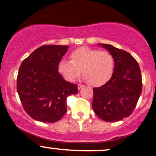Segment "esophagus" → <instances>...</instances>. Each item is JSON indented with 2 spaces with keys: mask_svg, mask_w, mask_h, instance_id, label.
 Listing matches in <instances>:
<instances>
[{
  "mask_svg": "<svg viewBox=\"0 0 156 156\" xmlns=\"http://www.w3.org/2000/svg\"><path fill=\"white\" fill-rule=\"evenodd\" d=\"M83 87H84V85H83V84H78V90L81 89V88H82Z\"/></svg>",
  "mask_w": 156,
  "mask_h": 156,
  "instance_id": "1",
  "label": "esophagus"
}]
</instances>
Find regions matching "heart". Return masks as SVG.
<instances>
[{"instance_id": "heart-1", "label": "heart", "mask_w": 156, "mask_h": 156, "mask_svg": "<svg viewBox=\"0 0 156 156\" xmlns=\"http://www.w3.org/2000/svg\"><path fill=\"white\" fill-rule=\"evenodd\" d=\"M71 60L62 59L58 71L68 81H74L81 74L91 85L99 87L112 78L115 58L110 52L87 47L75 49L70 54Z\"/></svg>"}]
</instances>
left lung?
<instances>
[{
	"label": "left lung",
	"instance_id": "left-lung-1",
	"mask_svg": "<svg viewBox=\"0 0 156 156\" xmlns=\"http://www.w3.org/2000/svg\"><path fill=\"white\" fill-rule=\"evenodd\" d=\"M113 55L115 69L109 81L94 88L93 109L102 120L118 122L130 116L142 92V76L136 59L129 53L106 44H98Z\"/></svg>",
	"mask_w": 156,
	"mask_h": 156
}]
</instances>
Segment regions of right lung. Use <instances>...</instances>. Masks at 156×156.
Returning a JSON list of instances; mask_svg holds the SVG:
<instances>
[{
	"mask_svg": "<svg viewBox=\"0 0 156 156\" xmlns=\"http://www.w3.org/2000/svg\"><path fill=\"white\" fill-rule=\"evenodd\" d=\"M68 46L44 45L22 62L17 76V92L25 111L34 120L53 123L67 111L66 99L78 94L77 84L62 78L58 64Z\"/></svg>",
	"mask_w": 156,
	"mask_h": 156,
	"instance_id": "1",
	"label": "right lung"
}]
</instances>
